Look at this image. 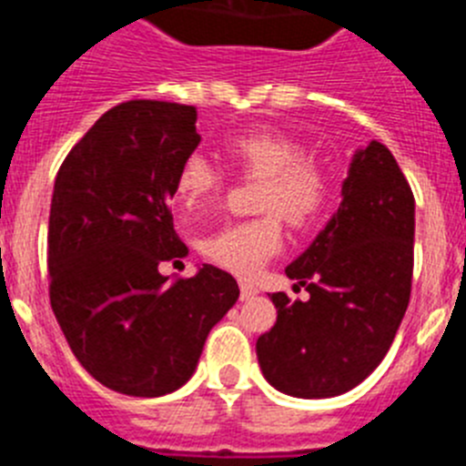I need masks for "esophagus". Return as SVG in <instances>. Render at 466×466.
<instances>
[{
	"label": "esophagus",
	"mask_w": 466,
	"mask_h": 466,
	"mask_svg": "<svg viewBox=\"0 0 466 466\" xmlns=\"http://www.w3.org/2000/svg\"><path fill=\"white\" fill-rule=\"evenodd\" d=\"M238 288H241V301H248L258 295V288H255L253 283H248V280H241V283H238Z\"/></svg>",
	"instance_id": "1"
}]
</instances>
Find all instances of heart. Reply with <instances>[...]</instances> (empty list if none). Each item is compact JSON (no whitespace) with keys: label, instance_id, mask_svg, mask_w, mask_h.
<instances>
[{"label":"heart","instance_id":"b5f03b06","mask_svg":"<svg viewBox=\"0 0 466 466\" xmlns=\"http://www.w3.org/2000/svg\"><path fill=\"white\" fill-rule=\"evenodd\" d=\"M223 153L238 171L264 178L258 208L269 213L216 229L202 238L199 248L218 267L250 276L280 250L283 229L275 213L290 228H311L325 213L332 187L325 169L309 160L304 146L283 134L262 129L232 134L225 139ZM220 183V171L211 162L190 155L176 174V199L186 208L202 207L218 195Z\"/></svg>","mask_w":466,"mask_h":466}]
</instances>
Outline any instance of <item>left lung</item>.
Returning a JSON list of instances; mask_svg holds the SVG:
<instances>
[{
    "instance_id": "1",
    "label": "left lung",
    "mask_w": 466,
    "mask_h": 466,
    "mask_svg": "<svg viewBox=\"0 0 466 466\" xmlns=\"http://www.w3.org/2000/svg\"><path fill=\"white\" fill-rule=\"evenodd\" d=\"M416 199L380 141L348 162L341 204L311 246L285 267L309 299L274 292L276 325L255 343L262 376L299 400L337 397L380 364L406 313Z\"/></svg>"
}]
</instances>
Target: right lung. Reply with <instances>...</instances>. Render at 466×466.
I'll use <instances>...</instances> for the list:
<instances>
[{"instance_id": "right-lung-1", "label": "right lung", "mask_w": 466, "mask_h": 466, "mask_svg": "<svg viewBox=\"0 0 466 466\" xmlns=\"http://www.w3.org/2000/svg\"><path fill=\"white\" fill-rule=\"evenodd\" d=\"M197 108L134 99L111 108L56 176L48 220L50 306L74 358L108 390L162 397L195 374L208 332L237 304L228 271L160 274L186 258L169 202L199 146Z\"/></svg>"}]
</instances>
